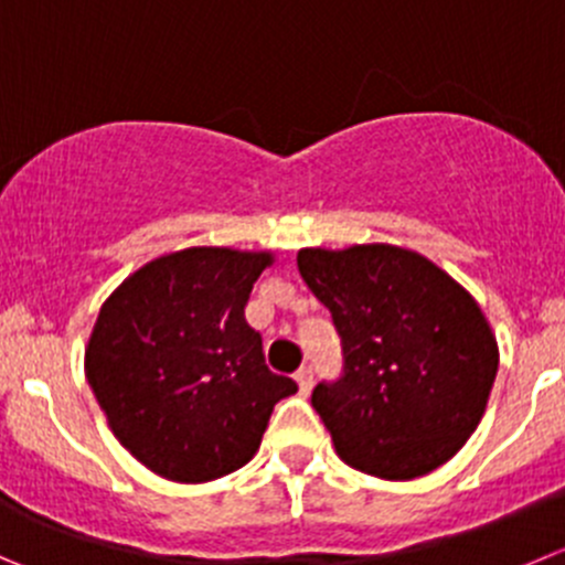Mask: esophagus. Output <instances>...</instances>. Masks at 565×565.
Wrapping results in <instances>:
<instances>
[{"label":"esophagus","mask_w":565,"mask_h":565,"mask_svg":"<svg viewBox=\"0 0 565 565\" xmlns=\"http://www.w3.org/2000/svg\"><path fill=\"white\" fill-rule=\"evenodd\" d=\"M297 383H299V388H302V394H308V391L313 388V369H310V366L299 369Z\"/></svg>","instance_id":"esophagus-1"}]
</instances>
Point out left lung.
<instances>
[{
	"label": "left lung",
	"instance_id": "left-lung-1",
	"mask_svg": "<svg viewBox=\"0 0 565 565\" xmlns=\"http://www.w3.org/2000/svg\"><path fill=\"white\" fill-rule=\"evenodd\" d=\"M297 266L341 335L343 372L313 388L343 463L413 480L480 424L499 349L480 305L418 252L391 244L299 249Z\"/></svg>",
	"mask_w": 565,
	"mask_h": 565
}]
</instances>
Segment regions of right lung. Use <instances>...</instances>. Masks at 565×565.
<instances>
[{
    "mask_svg": "<svg viewBox=\"0 0 565 565\" xmlns=\"http://www.w3.org/2000/svg\"><path fill=\"white\" fill-rule=\"evenodd\" d=\"M271 252L191 246L138 268L96 316L85 377L121 447L174 482L249 463L274 405L297 394L274 374L244 308Z\"/></svg>",
    "mask_w": 565,
    "mask_h": 565,
    "instance_id": "right-lung-1",
    "label": "right lung"
}]
</instances>
